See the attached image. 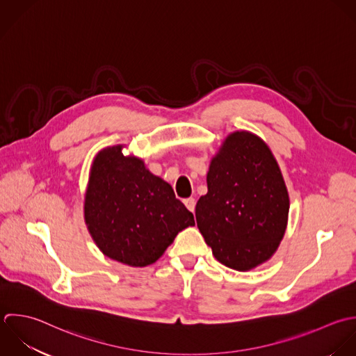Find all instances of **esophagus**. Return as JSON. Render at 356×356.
Instances as JSON below:
<instances>
[{"instance_id": "obj_1", "label": "esophagus", "mask_w": 356, "mask_h": 356, "mask_svg": "<svg viewBox=\"0 0 356 356\" xmlns=\"http://www.w3.org/2000/svg\"><path fill=\"white\" fill-rule=\"evenodd\" d=\"M183 202H184V205L187 207V209H188V211L194 212V209H195V198L190 197V198H186Z\"/></svg>"}]
</instances>
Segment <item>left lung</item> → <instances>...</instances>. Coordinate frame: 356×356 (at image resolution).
Here are the masks:
<instances>
[{
    "label": "left lung",
    "instance_id": "left-lung-1",
    "mask_svg": "<svg viewBox=\"0 0 356 356\" xmlns=\"http://www.w3.org/2000/svg\"><path fill=\"white\" fill-rule=\"evenodd\" d=\"M197 226L213 257L245 272L266 262L284 237L290 200L280 168L262 138L234 131L212 158Z\"/></svg>",
    "mask_w": 356,
    "mask_h": 356
}]
</instances>
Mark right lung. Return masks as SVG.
I'll return each mask as SVG.
<instances>
[{"label": "right lung", "mask_w": 356, "mask_h": 356, "mask_svg": "<svg viewBox=\"0 0 356 356\" xmlns=\"http://www.w3.org/2000/svg\"><path fill=\"white\" fill-rule=\"evenodd\" d=\"M123 145L104 148L92 161L84 198V220L108 258L143 268L158 261L194 215L173 188L152 175Z\"/></svg>", "instance_id": "obj_1"}]
</instances>
